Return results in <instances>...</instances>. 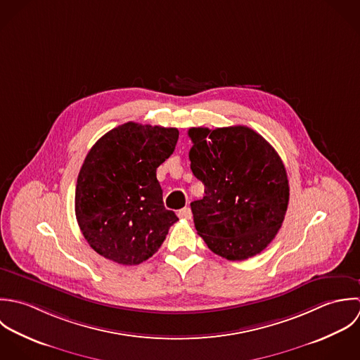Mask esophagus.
<instances>
[{
    "label": "esophagus",
    "mask_w": 360,
    "mask_h": 360,
    "mask_svg": "<svg viewBox=\"0 0 360 360\" xmlns=\"http://www.w3.org/2000/svg\"><path fill=\"white\" fill-rule=\"evenodd\" d=\"M178 217L182 218V219H191L192 218V212L189 207H184L178 212Z\"/></svg>",
    "instance_id": "34e87169"
}]
</instances>
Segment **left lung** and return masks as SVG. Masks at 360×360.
Instances as JSON below:
<instances>
[{
    "instance_id": "8db88e82",
    "label": "left lung",
    "mask_w": 360,
    "mask_h": 360,
    "mask_svg": "<svg viewBox=\"0 0 360 360\" xmlns=\"http://www.w3.org/2000/svg\"><path fill=\"white\" fill-rule=\"evenodd\" d=\"M191 169L205 196L191 203L212 252L240 262L264 250L287 213V171L274 147L248 127L191 128Z\"/></svg>"
}]
</instances>
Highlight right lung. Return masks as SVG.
Here are the masks:
<instances>
[{
  "label": "right lung",
  "mask_w": 360,
  "mask_h": 360,
  "mask_svg": "<svg viewBox=\"0 0 360 360\" xmlns=\"http://www.w3.org/2000/svg\"><path fill=\"white\" fill-rule=\"evenodd\" d=\"M178 136L176 128L127 122L87 153L77 175L75 213L84 239L103 257L141 264L178 221L164 207L155 174L174 153Z\"/></svg>",
  "instance_id": "add662e5"
}]
</instances>
